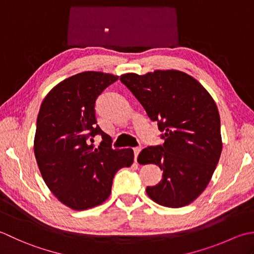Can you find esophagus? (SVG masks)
Wrapping results in <instances>:
<instances>
[{
    "mask_svg": "<svg viewBox=\"0 0 254 254\" xmlns=\"http://www.w3.org/2000/svg\"><path fill=\"white\" fill-rule=\"evenodd\" d=\"M140 151H141V148H140V147H136V148H133V153H134V162H137L138 154L140 153Z\"/></svg>",
    "mask_w": 254,
    "mask_h": 254,
    "instance_id": "obj_1",
    "label": "esophagus"
}]
</instances>
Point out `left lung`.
<instances>
[{
	"mask_svg": "<svg viewBox=\"0 0 254 254\" xmlns=\"http://www.w3.org/2000/svg\"><path fill=\"white\" fill-rule=\"evenodd\" d=\"M149 118L158 122L162 146L144 148L139 163H154L162 180L146 192L159 205L179 208L204 192L218 164L222 142L216 103L193 76L178 70L121 75Z\"/></svg>",
	"mask_w": 254,
	"mask_h": 254,
	"instance_id": "8db88e82",
	"label": "left lung"
}]
</instances>
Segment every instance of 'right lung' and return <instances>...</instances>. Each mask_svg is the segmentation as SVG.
<instances>
[{"label":"right lung","instance_id":"add662e5","mask_svg":"<svg viewBox=\"0 0 254 254\" xmlns=\"http://www.w3.org/2000/svg\"><path fill=\"white\" fill-rule=\"evenodd\" d=\"M118 76L85 71L60 82L41 103L34 152L46 185L62 204L84 210L110 197L113 179L133 162L132 149H113L96 125L95 102ZM101 134L98 148L91 144Z\"/></svg>","mask_w":254,"mask_h":254}]
</instances>
